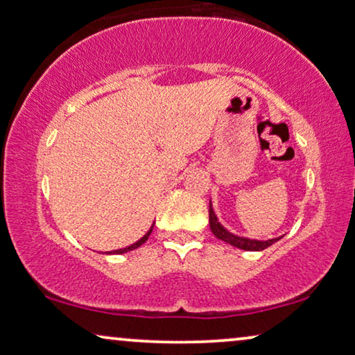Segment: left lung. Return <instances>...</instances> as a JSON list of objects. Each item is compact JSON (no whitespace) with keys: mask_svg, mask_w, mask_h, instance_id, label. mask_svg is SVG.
I'll use <instances>...</instances> for the list:
<instances>
[{"mask_svg":"<svg viewBox=\"0 0 355 355\" xmlns=\"http://www.w3.org/2000/svg\"><path fill=\"white\" fill-rule=\"evenodd\" d=\"M209 227H211V232L214 234L217 239L222 240V242L232 245L235 248L245 250V252H261V250L271 247L272 243H276L277 240H281V237L269 239V240H254V239L240 237V235L232 234L230 230H227L225 227L220 224L219 219H217L211 200H209Z\"/></svg>","mask_w":355,"mask_h":355,"instance_id":"left-lung-1","label":"left lung"}]
</instances>
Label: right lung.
<instances>
[{
  "instance_id": "right-lung-1",
  "label": "right lung",
  "mask_w": 355,
  "mask_h": 355,
  "mask_svg": "<svg viewBox=\"0 0 355 355\" xmlns=\"http://www.w3.org/2000/svg\"><path fill=\"white\" fill-rule=\"evenodd\" d=\"M153 229H154V224L150 225V229L148 230V232H146L143 237H141L138 242H135V243H131V245H128V247H125V248H118V250H113V252H107L108 254H123V253H128V252H131V250H136L138 247H141V245H143L146 240L149 239V235L153 234Z\"/></svg>"
}]
</instances>
